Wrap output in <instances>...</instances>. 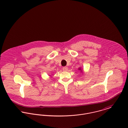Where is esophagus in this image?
Masks as SVG:
<instances>
[{
	"mask_svg": "<svg viewBox=\"0 0 128 128\" xmlns=\"http://www.w3.org/2000/svg\"><path fill=\"white\" fill-rule=\"evenodd\" d=\"M62 69H63V70L64 71H67L68 70V67H66V66L63 67V68H62Z\"/></svg>",
	"mask_w": 128,
	"mask_h": 128,
	"instance_id": "esophagus-1",
	"label": "esophagus"
}]
</instances>
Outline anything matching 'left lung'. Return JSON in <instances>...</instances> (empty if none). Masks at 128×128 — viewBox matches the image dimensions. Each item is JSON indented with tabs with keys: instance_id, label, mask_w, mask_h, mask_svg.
Instances as JSON below:
<instances>
[{
	"instance_id": "1",
	"label": "left lung",
	"mask_w": 128,
	"mask_h": 128,
	"mask_svg": "<svg viewBox=\"0 0 128 128\" xmlns=\"http://www.w3.org/2000/svg\"><path fill=\"white\" fill-rule=\"evenodd\" d=\"M79 70H80V69H79Z\"/></svg>"
}]
</instances>
